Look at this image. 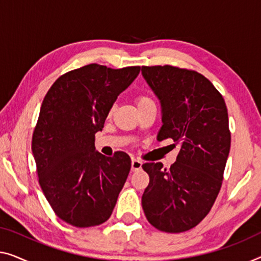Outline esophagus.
<instances>
[{"instance_id":"1","label":"esophagus","mask_w":261,"mask_h":261,"mask_svg":"<svg viewBox=\"0 0 261 261\" xmlns=\"http://www.w3.org/2000/svg\"><path fill=\"white\" fill-rule=\"evenodd\" d=\"M142 165H143V163H142L141 161H138V159L132 158V161H131V170H132V171H138V170H141V169H142Z\"/></svg>"}]
</instances>
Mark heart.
Returning a JSON list of instances; mask_svg holds the SVG:
<instances>
[{
	"label": "heart",
	"instance_id": "1",
	"mask_svg": "<svg viewBox=\"0 0 261 261\" xmlns=\"http://www.w3.org/2000/svg\"><path fill=\"white\" fill-rule=\"evenodd\" d=\"M136 102H137V106L138 108L144 107V106H147V104H153V99L149 97L147 95H138L137 98H136ZM114 109L115 107H111L110 110H109V116L112 115V112H114Z\"/></svg>",
	"mask_w": 261,
	"mask_h": 261
}]
</instances>
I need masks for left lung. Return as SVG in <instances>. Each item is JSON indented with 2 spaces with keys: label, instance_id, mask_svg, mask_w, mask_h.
I'll return each mask as SVG.
<instances>
[{
  "label": "left lung",
  "instance_id": "1",
  "mask_svg": "<svg viewBox=\"0 0 261 261\" xmlns=\"http://www.w3.org/2000/svg\"><path fill=\"white\" fill-rule=\"evenodd\" d=\"M142 73L161 100L157 139L180 145L170 169L142 165L150 177L142 206L157 230L185 232L207 216L223 184L231 146L227 108L215 85L194 70L153 65L142 67Z\"/></svg>",
  "mask_w": 261,
  "mask_h": 261
}]
</instances>
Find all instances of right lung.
Returning a JSON list of instances; mask_svg holds the SVG:
<instances>
[{
	"label": "right lung",
	"mask_w": 261,
	"mask_h": 261,
	"mask_svg": "<svg viewBox=\"0 0 261 261\" xmlns=\"http://www.w3.org/2000/svg\"><path fill=\"white\" fill-rule=\"evenodd\" d=\"M139 71L141 67L88 64L58 77L44 97L31 149L46 200L72 226L107 221L129 176V155L96 152L95 134Z\"/></svg>",
	"instance_id": "add662e5"
}]
</instances>
